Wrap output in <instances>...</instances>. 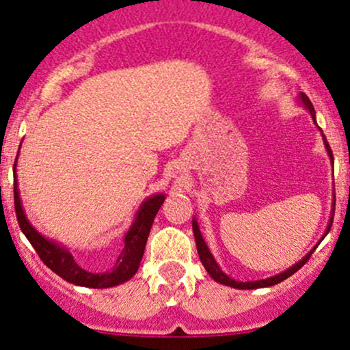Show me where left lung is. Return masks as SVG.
Wrapping results in <instances>:
<instances>
[{
	"label": "left lung",
	"instance_id": "8db88e82",
	"mask_svg": "<svg viewBox=\"0 0 350 350\" xmlns=\"http://www.w3.org/2000/svg\"><path fill=\"white\" fill-rule=\"evenodd\" d=\"M298 98H299V101H301V103H303V107H305V108L308 109V111H310V115H312L313 122L317 123V118H315V109H313V105H312V101L308 100V96H306L305 93H301V94H299ZM320 132H322V130H320ZM322 139H323V144H325V149H327L328 157H330V162H332V164H334V155H332L330 146H328V142H327V139H325V135H323V133H322ZM334 210H335V193H334ZM334 210H332L330 221H328V227H327L325 234H323L322 241H323V239H325V235L328 234V232H330L332 221H334ZM193 234H195V242H196L198 256H200V260H201V264H203V266H204V269H206V273L210 274V276L213 278V280L217 281V283L225 284V286H230V288H237V289H257V288H267V286H274V284L281 283V281H284L286 278H289V276H291V274H295L296 271L299 269V267H303V264H305L306 260L310 259V256H312V252H313V250L317 249V245H319V243H317V245L313 247V249L310 250V252L306 254V256L303 257L301 260H298V262H296V264H293L291 267H288V269L283 271V273L276 274V276L266 278V280L245 281V283H243V281H235V280H232L230 276H227V274H225L224 271L220 269V266H218V264H217V260H215V257L211 256V252H210V249H208L206 242H204L203 235H201V232H200V225H198V220H196V218H193Z\"/></svg>",
	"mask_w": 350,
	"mask_h": 350
}]
</instances>
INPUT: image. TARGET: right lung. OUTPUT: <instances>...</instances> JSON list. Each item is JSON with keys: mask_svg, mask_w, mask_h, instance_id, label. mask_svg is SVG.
I'll use <instances>...</instances> for the list:
<instances>
[{"mask_svg": "<svg viewBox=\"0 0 350 350\" xmlns=\"http://www.w3.org/2000/svg\"><path fill=\"white\" fill-rule=\"evenodd\" d=\"M18 159V155H16ZM13 172H15V185H13V191H15V211L16 220H18L20 228L25 234V237L30 241L33 249L40 256L42 262L54 271L57 276L66 280L67 283H72L76 286H84V288H111V286H118L125 281H129L133 274L137 273L142 260L144 250H146L147 237H149L150 227L154 224V218L157 215L159 208L164 203L165 195L159 193L152 195L142 201L140 208L137 210L135 218H133L132 225L126 230L125 237H123V247L120 252L115 254V257H107L108 267L105 271H90L84 269L81 264L76 262L72 254L69 252L66 245L62 243L51 241V239L44 237L33 225L28 221L27 215H25L22 200H20V189L18 181H16V161L13 165Z\"/></svg>", "mask_w": 350, "mask_h": 350, "instance_id": "right-lung-1", "label": "right lung"}]
</instances>
